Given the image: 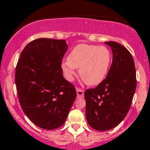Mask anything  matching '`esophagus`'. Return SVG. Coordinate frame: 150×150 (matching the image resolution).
Instances as JSON below:
<instances>
[{
  "mask_svg": "<svg viewBox=\"0 0 150 150\" xmlns=\"http://www.w3.org/2000/svg\"><path fill=\"white\" fill-rule=\"evenodd\" d=\"M76 92L78 98H83L84 96V91L83 89H80V88H76Z\"/></svg>",
  "mask_w": 150,
  "mask_h": 150,
  "instance_id": "obj_1",
  "label": "esophagus"
}]
</instances>
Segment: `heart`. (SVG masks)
<instances>
[{
    "label": "heart",
    "instance_id": "obj_1",
    "mask_svg": "<svg viewBox=\"0 0 150 150\" xmlns=\"http://www.w3.org/2000/svg\"><path fill=\"white\" fill-rule=\"evenodd\" d=\"M111 57L110 50L104 46L81 43L71 50L67 61L61 64V69L66 79L72 81L75 69H79V75L83 81L90 86H96L107 75Z\"/></svg>",
    "mask_w": 150,
    "mask_h": 150
}]
</instances>
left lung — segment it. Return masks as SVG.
<instances>
[{"label": "left lung", "mask_w": 150, "mask_h": 150, "mask_svg": "<svg viewBox=\"0 0 150 150\" xmlns=\"http://www.w3.org/2000/svg\"><path fill=\"white\" fill-rule=\"evenodd\" d=\"M112 52V63L107 77L95 89H86V117L92 128L110 130L127 115L136 89L133 58L120 43L105 42Z\"/></svg>", "instance_id": "1"}]
</instances>
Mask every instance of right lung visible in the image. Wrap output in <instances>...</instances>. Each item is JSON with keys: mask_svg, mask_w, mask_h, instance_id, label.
<instances>
[{"mask_svg": "<svg viewBox=\"0 0 150 150\" xmlns=\"http://www.w3.org/2000/svg\"><path fill=\"white\" fill-rule=\"evenodd\" d=\"M67 48L65 40L36 39L25 47L16 66L15 84L22 110L44 129L62 126L76 98L75 86L61 69Z\"/></svg>", "mask_w": 150, "mask_h": 150, "instance_id": "1", "label": "right lung"}]
</instances>
